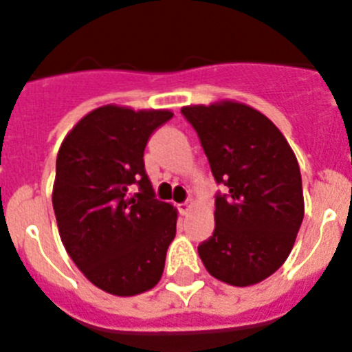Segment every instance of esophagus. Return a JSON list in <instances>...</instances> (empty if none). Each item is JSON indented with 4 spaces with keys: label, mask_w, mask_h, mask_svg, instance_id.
I'll use <instances>...</instances> for the list:
<instances>
[{
    "label": "esophagus",
    "mask_w": 352,
    "mask_h": 352,
    "mask_svg": "<svg viewBox=\"0 0 352 352\" xmlns=\"http://www.w3.org/2000/svg\"><path fill=\"white\" fill-rule=\"evenodd\" d=\"M190 206H192V203H190V201H186V203H182V204H178V210H179V213H182V214H186V213H188V210H190Z\"/></svg>",
    "instance_id": "1"
}]
</instances>
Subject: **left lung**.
Segmentation results:
<instances>
[{
  "mask_svg": "<svg viewBox=\"0 0 352 352\" xmlns=\"http://www.w3.org/2000/svg\"><path fill=\"white\" fill-rule=\"evenodd\" d=\"M214 182V231L199 245L208 272L247 287L268 278L291 254L305 204L298 160L282 132L238 102L183 107Z\"/></svg>",
  "mask_w": 352,
  "mask_h": 352,
  "instance_id": "1",
  "label": "left lung"
}]
</instances>
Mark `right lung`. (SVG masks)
<instances>
[{"label":"right lung","mask_w":352,"mask_h":352,"mask_svg":"<svg viewBox=\"0 0 352 352\" xmlns=\"http://www.w3.org/2000/svg\"><path fill=\"white\" fill-rule=\"evenodd\" d=\"M170 118L105 105L86 114L58 151L52 206L61 241L86 278L116 296L158 284L176 236L178 213L155 197L142 158Z\"/></svg>","instance_id":"right-lung-1"}]
</instances>
